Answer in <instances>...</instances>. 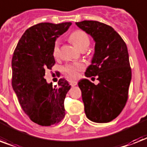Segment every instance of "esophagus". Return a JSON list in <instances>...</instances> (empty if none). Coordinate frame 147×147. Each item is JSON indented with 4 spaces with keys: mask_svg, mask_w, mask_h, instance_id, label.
Returning a JSON list of instances; mask_svg holds the SVG:
<instances>
[{
    "mask_svg": "<svg viewBox=\"0 0 147 147\" xmlns=\"http://www.w3.org/2000/svg\"><path fill=\"white\" fill-rule=\"evenodd\" d=\"M70 84H71V86H76V85H77V82L76 81H70Z\"/></svg>",
    "mask_w": 147,
    "mask_h": 147,
    "instance_id": "34e87169",
    "label": "esophagus"
}]
</instances>
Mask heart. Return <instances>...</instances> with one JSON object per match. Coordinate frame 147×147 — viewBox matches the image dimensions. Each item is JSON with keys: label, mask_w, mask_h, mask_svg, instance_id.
Masks as SVG:
<instances>
[{"label": "heart", "mask_w": 147, "mask_h": 147, "mask_svg": "<svg viewBox=\"0 0 147 147\" xmlns=\"http://www.w3.org/2000/svg\"><path fill=\"white\" fill-rule=\"evenodd\" d=\"M69 39L72 43L81 51L86 50L90 45V39L87 34L81 30H77L73 31L70 34ZM59 52V41L56 40L52 49V55L56 57L58 56ZM82 65L80 63H75L71 65H68L65 67V71L71 78H76L78 74V71H81Z\"/></svg>", "instance_id": "b5f03b06"}]
</instances>
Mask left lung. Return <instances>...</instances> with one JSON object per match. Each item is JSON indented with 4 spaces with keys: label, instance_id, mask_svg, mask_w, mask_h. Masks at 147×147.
<instances>
[{
    "label": "left lung",
    "instance_id": "8db88e82",
    "mask_svg": "<svg viewBox=\"0 0 147 147\" xmlns=\"http://www.w3.org/2000/svg\"><path fill=\"white\" fill-rule=\"evenodd\" d=\"M91 35L95 52L86 77L98 76V85L83 78L78 82L86 117L95 123H109L126 106L132 72L126 43L112 27L96 21L76 22Z\"/></svg>",
    "mask_w": 147,
    "mask_h": 147
}]
</instances>
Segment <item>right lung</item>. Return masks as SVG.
<instances>
[{
    "mask_svg": "<svg viewBox=\"0 0 147 147\" xmlns=\"http://www.w3.org/2000/svg\"><path fill=\"white\" fill-rule=\"evenodd\" d=\"M71 22L40 23L27 29L14 51L12 87L27 116L40 126L59 123L65 114L64 101L71 86L60 78L52 87L44 78L55 61L52 49L57 38L65 32Z\"/></svg>",
    "mask_w": 147,
    "mask_h": 147,
    "instance_id": "right-lung-1",
    "label": "right lung"
}]
</instances>
